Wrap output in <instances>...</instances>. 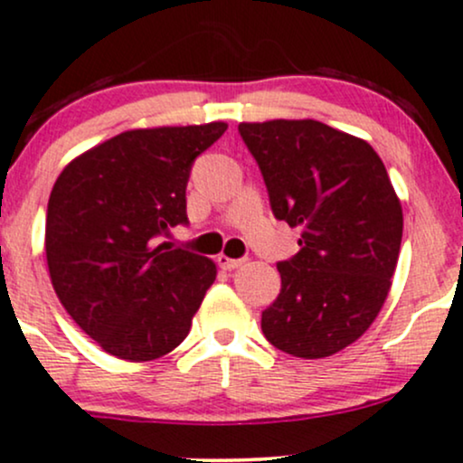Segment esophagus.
Masks as SVG:
<instances>
[{"label":"esophagus","instance_id":"34e87169","mask_svg":"<svg viewBox=\"0 0 463 463\" xmlns=\"http://www.w3.org/2000/svg\"><path fill=\"white\" fill-rule=\"evenodd\" d=\"M246 260H232V257H226V255H219L217 257V264L222 266L223 270H235V269H240L241 264H244Z\"/></svg>","mask_w":463,"mask_h":463}]
</instances>
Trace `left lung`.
<instances>
[{"label":"left lung","mask_w":463,"mask_h":463,"mask_svg":"<svg viewBox=\"0 0 463 463\" xmlns=\"http://www.w3.org/2000/svg\"><path fill=\"white\" fill-rule=\"evenodd\" d=\"M240 135L272 215L301 228L261 330L295 357L339 353L366 333L395 275L403 215L386 166L371 144L315 119L240 124Z\"/></svg>","instance_id":"left-lung-1"}]
</instances>
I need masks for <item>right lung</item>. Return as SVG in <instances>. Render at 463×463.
I'll list each match as a JSON object with an SVG mask.
<instances>
[{"label":"right lung","instance_id":"right-lung-1","mask_svg":"<svg viewBox=\"0 0 463 463\" xmlns=\"http://www.w3.org/2000/svg\"><path fill=\"white\" fill-rule=\"evenodd\" d=\"M226 128L213 121L126 130L57 177L46 213L52 288L106 353L150 362L186 339L217 269L157 240L188 223L191 168Z\"/></svg>","mask_w":463,"mask_h":463}]
</instances>
